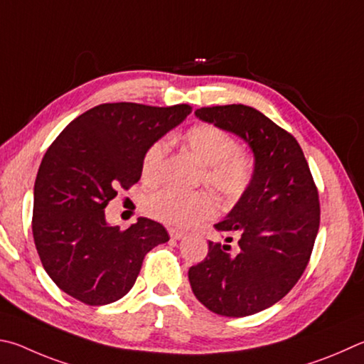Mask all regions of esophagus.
Returning <instances> with one entry per match:
<instances>
[{"mask_svg": "<svg viewBox=\"0 0 364 364\" xmlns=\"http://www.w3.org/2000/svg\"><path fill=\"white\" fill-rule=\"evenodd\" d=\"M168 234H170V237L173 240H181L183 237L186 235V232H184V230H178V229H173V228L168 229Z\"/></svg>", "mask_w": 364, "mask_h": 364, "instance_id": "34e87169", "label": "esophagus"}]
</instances>
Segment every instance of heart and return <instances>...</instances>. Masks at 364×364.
<instances>
[{
    "label": "heart",
    "instance_id": "b5f03b06",
    "mask_svg": "<svg viewBox=\"0 0 364 364\" xmlns=\"http://www.w3.org/2000/svg\"><path fill=\"white\" fill-rule=\"evenodd\" d=\"M188 149L205 165V184L229 202L239 200L250 189L255 178V161L239 149V144L228 132L211 124H199L184 136ZM168 153V143L157 140L146 149L141 162V173L146 180L159 176ZM151 215L171 226L189 228L208 220L218 211L215 197L208 193H181L165 188L151 194L146 200Z\"/></svg>",
    "mask_w": 364,
    "mask_h": 364
}]
</instances>
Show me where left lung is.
<instances>
[{
    "instance_id": "8db88e82",
    "label": "left lung",
    "mask_w": 364,
    "mask_h": 364,
    "mask_svg": "<svg viewBox=\"0 0 364 364\" xmlns=\"http://www.w3.org/2000/svg\"><path fill=\"white\" fill-rule=\"evenodd\" d=\"M196 116L248 143L255 178L215 224L239 234V247L208 242L207 257L189 269V283L211 312L248 316L285 297L306 270L320 226L318 191L296 138L257 109L224 105L196 109Z\"/></svg>"
}]
</instances>
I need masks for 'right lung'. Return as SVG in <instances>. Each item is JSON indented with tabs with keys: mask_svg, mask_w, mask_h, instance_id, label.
I'll use <instances>...</instances> for the list:
<instances>
[{
	"mask_svg": "<svg viewBox=\"0 0 364 364\" xmlns=\"http://www.w3.org/2000/svg\"><path fill=\"white\" fill-rule=\"evenodd\" d=\"M189 113V105L103 103L70 122L46 151L31 228L43 267L62 291L89 306L121 299L144 255L168 242L162 224L138 218L121 230L108 224L105 208L140 180L151 144Z\"/></svg>",
	"mask_w": 364,
	"mask_h": 364,
	"instance_id": "right-lung-1",
	"label": "right lung"
}]
</instances>
